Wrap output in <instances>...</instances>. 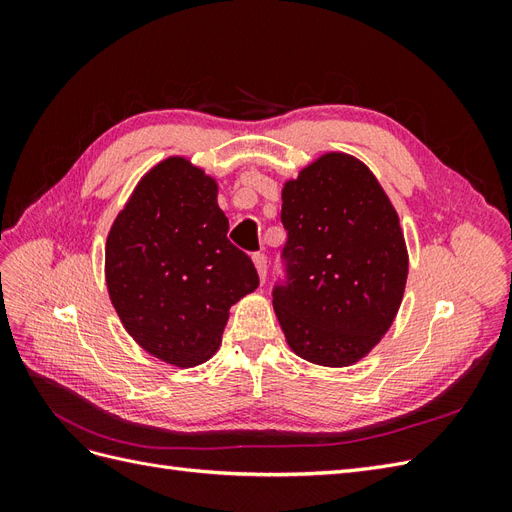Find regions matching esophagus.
Wrapping results in <instances>:
<instances>
[{
  "instance_id": "1",
  "label": "esophagus",
  "mask_w": 512,
  "mask_h": 512,
  "mask_svg": "<svg viewBox=\"0 0 512 512\" xmlns=\"http://www.w3.org/2000/svg\"><path fill=\"white\" fill-rule=\"evenodd\" d=\"M254 267L258 271L260 282L267 280V256L265 254H254Z\"/></svg>"
}]
</instances>
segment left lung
Returning <instances> with one entry per match:
<instances>
[{
    "label": "left lung",
    "instance_id": "1",
    "mask_svg": "<svg viewBox=\"0 0 512 512\" xmlns=\"http://www.w3.org/2000/svg\"><path fill=\"white\" fill-rule=\"evenodd\" d=\"M284 280L273 307L301 359L352 365L389 331L404 297L408 252L399 218L371 170L327 153L282 190Z\"/></svg>",
    "mask_w": 512,
    "mask_h": 512
}]
</instances>
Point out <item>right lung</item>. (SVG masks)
<instances>
[{"instance_id":"right-lung-1","label":"right lung","mask_w":512,"mask_h":512,"mask_svg":"<svg viewBox=\"0 0 512 512\" xmlns=\"http://www.w3.org/2000/svg\"><path fill=\"white\" fill-rule=\"evenodd\" d=\"M215 198L218 185L203 170L168 158L136 185L106 239V286L123 327L179 367L207 361L230 305L258 288Z\"/></svg>"}]
</instances>
